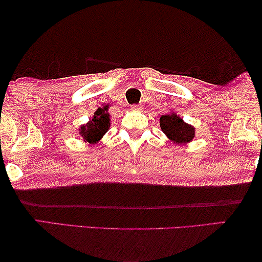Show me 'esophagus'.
<instances>
[{"instance_id":"obj_1","label":"esophagus","mask_w":262,"mask_h":262,"mask_svg":"<svg viewBox=\"0 0 262 262\" xmlns=\"http://www.w3.org/2000/svg\"><path fill=\"white\" fill-rule=\"evenodd\" d=\"M131 110L135 111V112H141V111L143 110V107L141 105H132Z\"/></svg>"}]
</instances>
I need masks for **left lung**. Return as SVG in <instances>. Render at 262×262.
I'll return each mask as SVG.
<instances>
[{
	"mask_svg": "<svg viewBox=\"0 0 262 262\" xmlns=\"http://www.w3.org/2000/svg\"><path fill=\"white\" fill-rule=\"evenodd\" d=\"M160 126L174 144H187L195 137V127L185 123L179 114L170 112L160 118Z\"/></svg>",
	"mask_w": 262,
	"mask_h": 262,
	"instance_id": "1",
	"label": "left lung"
}]
</instances>
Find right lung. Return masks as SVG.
Listing matches in <instances>:
<instances>
[{
	"label": "right lung",
	"mask_w": 262,
	"mask_h": 262,
	"mask_svg": "<svg viewBox=\"0 0 262 262\" xmlns=\"http://www.w3.org/2000/svg\"><path fill=\"white\" fill-rule=\"evenodd\" d=\"M111 126V117L108 113V105H103L94 112V116L91 118L88 123L80 126V136L84 142L98 143L103 137V135L108 131Z\"/></svg>",
	"instance_id": "right-lung-1"
}]
</instances>
